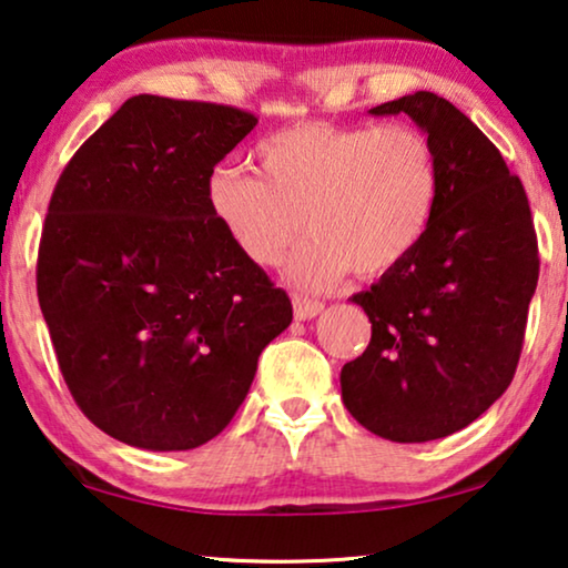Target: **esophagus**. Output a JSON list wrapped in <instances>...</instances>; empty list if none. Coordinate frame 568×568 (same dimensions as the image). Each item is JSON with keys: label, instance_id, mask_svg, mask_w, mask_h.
<instances>
[{"label": "esophagus", "instance_id": "34e87169", "mask_svg": "<svg viewBox=\"0 0 568 568\" xmlns=\"http://www.w3.org/2000/svg\"><path fill=\"white\" fill-rule=\"evenodd\" d=\"M317 312H323V302L317 300H310V297H294V317L297 320H312L317 315Z\"/></svg>", "mask_w": 568, "mask_h": 568}]
</instances>
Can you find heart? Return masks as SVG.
I'll use <instances>...</instances> for the list:
<instances>
[{"instance_id": "1", "label": "heart", "mask_w": 568, "mask_h": 568, "mask_svg": "<svg viewBox=\"0 0 568 568\" xmlns=\"http://www.w3.org/2000/svg\"><path fill=\"white\" fill-rule=\"evenodd\" d=\"M261 174L220 166L207 182L212 215L251 264L274 266L307 230L290 276L323 290L351 271L379 276L399 266L433 225L440 159L413 122L278 130L256 148Z\"/></svg>"}]
</instances>
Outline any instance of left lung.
I'll list each match as a JSON object with an SVG mask.
<instances>
[{"instance_id":"obj_1","label":"left lung","mask_w":568,"mask_h":568,"mask_svg":"<svg viewBox=\"0 0 568 568\" xmlns=\"http://www.w3.org/2000/svg\"><path fill=\"white\" fill-rule=\"evenodd\" d=\"M399 112L438 148L440 200L423 243L353 294L372 341L341 389L366 430L425 443L471 425L513 382L540 258L528 194L497 145L433 92L372 110Z\"/></svg>"}]
</instances>
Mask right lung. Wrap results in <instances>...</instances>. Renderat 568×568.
<instances>
[{
  "mask_svg": "<svg viewBox=\"0 0 568 568\" xmlns=\"http://www.w3.org/2000/svg\"><path fill=\"white\" fill-rule=\"evenodd\" d=\"M230 104L138 94L55 182L38 302L81 413L128 446L223 433L292 302L212 215V171L256 128Z\"/></svg>",
  "mask_w": 568,
  "mask_h": 568,
  "instance_id": "add662e5",
  "label": "right lung"
}]
</instances>
